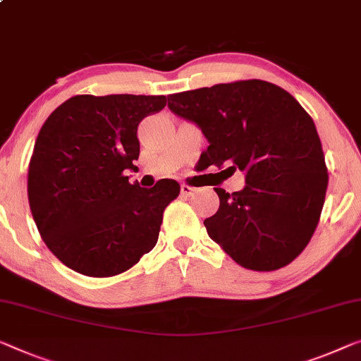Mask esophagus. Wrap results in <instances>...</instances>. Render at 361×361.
<instances>
[{
  "label": "esophagus",
  "mask_w": 361,
  "mask_h": 361,
  "mask_svg": "<svg viewBox=\"0 0 361 361\" xmlns=\"http://www.w3.org/2000/svg\"><path fill=\"white\" fill-rule=\"evenodd\" d=\"M180 190H181V195H183V196H191V195H195L196 188L188 186V185H181Z\"/></svg>",
  "instance_id": "esophagus-1"
}]
</instances>
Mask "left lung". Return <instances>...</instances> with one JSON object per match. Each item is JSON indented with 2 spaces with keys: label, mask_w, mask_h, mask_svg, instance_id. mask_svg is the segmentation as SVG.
<instances>
[{
  "label": "left lung",
  "mask_w": 361,
  "mask_h": 361,
  "mask_svg": "<svg viewBox=\"0 0 361 361\" xmlns=\"http://www.w3.org/2000/svg\"><path fill=\"white\" fill-rule=\"evenodd\" d=\"M169 109L201 129L204 160L238 169L246 185L225 192L204 220L235 262L276 271L310 243L324 206L327 169L314 121L287 90L251 79L169 95Z\"/></svg>",
  "instance_id": "8db88e82"
}]
</instances>
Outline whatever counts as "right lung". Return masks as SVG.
Listing matches in <instances>:
<instances>
[{
  "label": "right lung",
  "instance_id": "obj_1",
  "mask_svg": "<svg viewBox=\"0 0 361 361\" xmlns=\"http://www.w3.org/2000/svg\"><path fill=\"white\" fill-rule=\"evenodd\" d=\"M165 95H76L47 118L29 164L27 195L37 228L64 266L89 277L128 271L157 243L175 180L131 185L137 126Z\"/></svg>",
  "mask_w": 361,
  "mask_h": 361
}]
</instances>
